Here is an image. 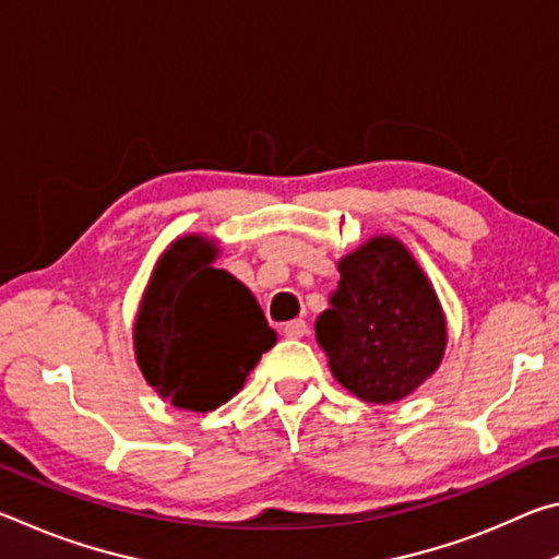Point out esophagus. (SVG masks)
I'll use <instances>...</instances> for the list:
<instances>
[{"mask_svg": "<svg viewBox=\"0 0 559 559\" xmlns=\"http://www.w3.org/2000/svg\"><path fill=\"white\" fill-rule=\"evenodd\" d=\"M283 335L286 337H290V340H300V337H306L308 335V323L306 320H290V323H286L283 325Z\"/></svg>", "mask_w": 559, "mask_h": 559, "instance_id": "obj_1", "label": "esophagus"}]
</instances>
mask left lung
Listing matches in <instances>:
<instances>
[{
	"mask_svg": "<svg viewBox=\"0 0 559 559\" xmlns=\"http://www.w3.org/2000/svg\"><path fill=\"white\" fill-rule=\"evenodd\" d=\"M333 308L316 333L337 382L374 404L412 394L447 347L437 293L400 241L377 236L340 261Z\"/></svg>",
	"mask_w": 559,
	"mask_h": 559,
	"instance_id": "left-lung-1",
	"label": "left lung"
}]
</instances>
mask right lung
I'll return each mask as SVG.
<instances>
[{
    "label": "right lung",
    "mask_w": 559,
    "mask_h": 559,
    "mask_svg": "<svg viewBox=\"0 0 559 559\" xmlns=\"http://www.w3.org/2000/svg\"><path fill=\"white\" fill-rule=\"evenodd\" d=\"M214 243L185 236L159 259L135 323L145 380L179 409L212 412L276 345L251 290L214 269Z\"/></svg>",
    "instance_id": "obj_1"
}]
</instances>
